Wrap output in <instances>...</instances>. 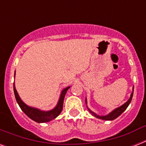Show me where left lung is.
<instances>
[{"mask_svg":"<svg viewBox=\"0 0 146 146\" xmlns=\"http://www.w3.org/2000/svg\"><path fill=\"white\" fill-rule=\"evenodd\" d=\"M133 92H132L131 95H130V97L129 98L127 101V102H125L124 104H122L121 106L118 107L117 108L113 109V111H111L110 113L106 114V115H99V114H97L96 113L93 112V111L90 110L89 108V107L87 106V99L86 98V107L89 111L91 113L92 115H93L94 117H96V118H98V119H101V120H113L114 119H116L117 117H118L121 114V113L123 112V111L127 108V107L129 106V104H130V102L132 101V98H133Z\"/></svg>","mask_w":146,"mask_h":146,"instance_id":"8db88e82","label":"left lung"}]
</instances>
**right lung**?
<instances>
[{"label": "right lung", "instance_id": "1", "mask_svg": "<svg viewBox=\"0 0 146 146\" xmlns=\"http://www.w3.org/2000/svg\"><path fill=\"white\" fill-rule=\"evenodd\" d=\"M15 75H16V70L14 73V79ZM70 86H67L64 88L60 92V95L59 99L57 102L56 106L51 110L49 111H42L37 108H34V107L29 106L28 104H26L25 102L21 99V98L19 97V94L17 92L16 86H15V82H13V91H14V95L17 102L20 107V108L24 113H26V115L28 116L29 117L32 119L33 120L35 121L36 123H47L49 122L50 120H54L57 117V116L61 113L62 109H63V104H64V100L65 95H66V92Z\"/></svg>", "mask_w": 146, "mask_h": 146}]
</instances>
